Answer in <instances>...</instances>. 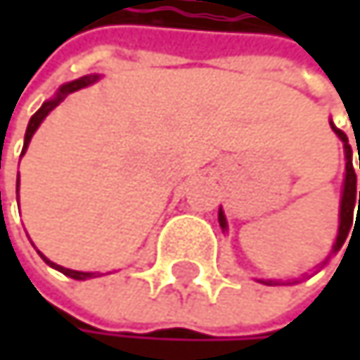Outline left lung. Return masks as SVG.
Here are the masks:
<instances>
[{
	"label": "left lung",
	"mask_w": 360,
	"mask_h": 360,
	"mask_svg": "<svg viewBox=\"0 0 360 360\" xmlns=\"http://www.w3.org/2000/svg\"><path fill=\"white\" fill-rule=\"evenodd\" d=\"M330 127H333V131L341 138V142H343V148H345V184H343V196H341V214H339V235H337V242H335V246H333V252H337L341 246H343V242H345V238L350 235V231H352V220H354V207L359 205V212H360V192L356 194V172H354V166H352V148H350V142H348V136H345L341 129H337L333 122H330ZM359 168H360V153H359ZM359 218V216H356ZM218 220H220V226L222 229H226V220H224V214L220 212L218 214ZM352 235H354V231H352ZM266 285H276L274 281H264Z\"/></svg>",
	"instance_id": "1"
}]
</instances>
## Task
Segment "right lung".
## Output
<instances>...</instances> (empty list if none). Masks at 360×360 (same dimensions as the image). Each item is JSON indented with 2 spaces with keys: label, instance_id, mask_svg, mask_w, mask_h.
I'll return each mask as SVG.
<instances>
[{
  "label": "right lung",
  "instance_id": "right-lung-1",
  "mask_svg": "<svg viewBox=\"0 0 360 360\" xmlns=\"http://www.w3.org/2000/svg\"><path fill=\"white\" fill-rule=\"evenodd\" d=\"M99 77L96 75H86V77H79V79H75V82H68V84H64L60 90H58V94H56V99H51V101H45L43 103V108H40L32 118H30V125H27V131H25V144H23V150H21V155L25 153V148H27V144H30V140H32V136H34V131L38 129V125L43 122V118L56 108V105H60V101L64 99L66 94H71V92H75V90H79V88H86V86H90L92 82H96ZM43 257V255H40ZM45 259V257H43ZM47 264L51 266V268H56V270H60L62 274H66V276H71V278H75V281H86V278H92L94 274L92 272H77V270H68V268H62V266H56V264H51L49 259H45Z\"/></svg>",
  "mask_w": 360,
  "mask_h": 360
}]
</instances>
